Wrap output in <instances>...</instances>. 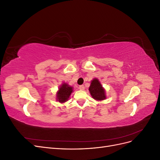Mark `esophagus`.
<instances>
[{
    "label": "esophagus",
    "instance_id": "obj_1",
    "mask_svg": "<svg viewBox=\"0 0 160 160\" xmlns=\"http://www.w3.org/2000/svg\"><path fill=\"white\" fill-rule=\"evenodd\" d=\"M79 88L80 90H84L85 89V87H84V85H80Z\"/></svg>",
    "mask_w": 160,
    "mask_h": 160
}]
</instances>
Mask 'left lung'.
Wrapping results in <instances>:
<instances>
[{"mask_svg": "<svg viewBox=\"0 0 160 160\" xmlns=\"http://www.w3.org/2000/svg\"><path fill=\"white\" fill-rule=\"evenodd\" d=\"M89 91L91 97L95 100L101 101L106 99L105 89L103 88L98 79L94 78L91 81Z\"/></svg>", "mask_w": 160, "mask_h": 160, "instance_id": "left-lung-1", "label": "left lung"}]
</instances>
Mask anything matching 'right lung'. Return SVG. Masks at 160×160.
I'll return each instance as SVG.
<instances>
[{
  "mask_svg": "<svg viewBox=\"0 0 160 160\" xmlns=\"http://www.w3.org/2000/svg\"><path fill=\"white\" fill-rule=\"evenodd\" d=\"M73 91V88L66 83H62L57 91L56 100L61 103H64L69 100L71 94Z\"/></svg>",
  "mask_w": 160,
  "mask_h": 160,
  "instance_id": "1",
  "label": "right lung"
}]
</instances>
